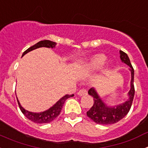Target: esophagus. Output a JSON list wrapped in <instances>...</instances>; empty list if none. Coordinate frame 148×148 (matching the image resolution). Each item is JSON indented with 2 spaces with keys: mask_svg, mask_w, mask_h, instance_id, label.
<instances>
[{
  "mask_svg": "<svg viewBox=\"0 0 148 148\" xmlns=\"http://www.w3.org/2000/svg\"><path fill=\"white\" fill-rule=\"evenodd\" d=\"M87 92L86 90H80L78 92H77V94H78V95H81V96H82V95H87Z\"/></svg>",
  "mask_w": 148,
  "mask_h": 148,
  "instance_id": "obj_1",
  "label": "esophagus"
}]
</instances>
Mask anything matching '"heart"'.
Listing matches in <instances>:
<instances>
[{"mask_svg": "<svg viewBox=\"0 0 148 148\" xmlns=\"http://www.w3.org/2000/svg\"><path fill=\"white\" fill-rule=\"evenodd\" d=\"M108 62V58L104 55L97 54L91 57L86 64L84 70L87 73H92L102 69Z\"/></svg>", "mask_w": 148, "mask_h": 148, "instance_id": "1", "label": "heart"}]
</instances>
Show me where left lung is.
I'll return each instance as SVG.
<instances>
[{
	"label": "left lung",
	"mask_w": 148,
	"mask_h": 148,
	"mask_svg": "<svg viewBox=\"0 0 148 148\" xmlns=\"http://www.w3.org/2000/svg\"><path fill=\"white\" fill-rule=\"evenodd\" d=\"M119 53L121 61L130 67V71L131 73V80H130V89L127 93L128 99L121 104H116L115 106H110L101 99L94 87L90 88L88 91V94L93 97L94 102L92 108L87 112V115L89 118L91 119L94 122L97 124L111 125L118 122L127 114L131 108L134 93H135L134 85H133L134 70L127 55L121 50L119 51Z\"/></svg>",
	"instance_id": "obj_1"
}]
</instances>
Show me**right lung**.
Listing matches in <instances>:
<instances>
[{"mask_svg":"<svg viewBox=\"0 0 148 148\" xmlns=\"http://www.w3.org/2000/svg\"><path fill=\"white\" fill-rule=\"evenodd\" d=\"M56 43L53 42V41H51L49 40H40L39 42H38L37 44H35V45L30 47L29 48L27 49L25 52H23V55H22V57H23L24 55H26L27 53H28L30 51H32L35 49H38V48L40 47H47V48H55L56 47ZM74 95H65L64 96L61 97L59 100L53 106H52L50 108H49L48 110L45 111H43V112H40V113H33V112H29V111L27 110L24 108L21 105L20 102L18 99V105H19V108H20L21 110L22 113H23V115L27 117L28 119H29L30 121H33L35 123H39V124H45V123H49L55 119L57 117V116H59L60 113H61V109H62L64 104L65 101L70 97H73Z\"/></svg>","mask_w":148,"mask_h":148,"instance_id":"obj_1","label":"right lung"}]
</instances>
